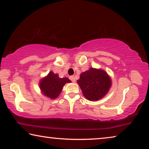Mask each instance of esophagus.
<instances>
[{
	"label": "esophagus",
	"mask_w": 149,
	"mask_h": 149,
	"mask_svg": "<svg viewBox=\"0 0 149 149\" xmlns=\"http://www.w3.org/2000/svg\"><path fill=\"white\" fill-rule=\"evenodd\" d=\"M70 79L72 81V82H75V78L74 75H72V76L70 77Z\"/></svg>",
	"instance_id": "esophagus-1"
}]
</instances>
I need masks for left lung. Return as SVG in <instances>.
Wrapping results in <instances>:
<instances>
[{
    "label": "left lung",
    "instance_id": "left-lung-1",
    "mask_svg": "<svg viewBox=\"0 0 149 149\" xmlns=\"http://www.w3.org/2000/svg\"><path fill=\"white\" fill-rule=\"evenodd\" d=\"M77 84L86 99L98 100L108 91L111 87V79L103 70L90 68L80 75Z\"/></svg>",
    "mask_w": 149,
    "mask_h": 149
}]
</instances>
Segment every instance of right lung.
Returning a JSON list of instances; mask_svg holds the SVG:
<instances>
[{"label": "right lung", "instance_id": "obj_1", "mask_svg": "<svg viewBox=\"0 0 149 149\" xmlns=\"http://www.w3.org/2000/svg\"><path fill=\"white\" fill-rule=\"evenodd\" d=\"M70 82H71V81L68 78H60L57 74L50 72L47 77L41 80L40 89L44 95L54 99L61 93L63 86L66 83Z\"/></svg>", "mask_w": 149, "mask_h": 149}]
</instances>
